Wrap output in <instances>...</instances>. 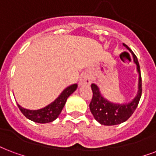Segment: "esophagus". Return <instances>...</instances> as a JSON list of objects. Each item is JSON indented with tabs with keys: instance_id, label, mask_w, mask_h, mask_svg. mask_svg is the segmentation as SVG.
Returning <instances> with one entry per match:
<instances>
[{
	"instance_id": "obj_1",
	"label": "esophagus",
	"mask_w": 156,
	"mask_h": 156,
	"mask_svg": "<svg viewBox=\"0 0 156 156\" xmlns=\"http://www.w3.org/2000/svg\"><path fill=\"white\" fill-rule=\"evenodd\" d=\"M92 83L91 81V78L87 74H84L79 80V85L83 86V85H89Z\"/></svg>"
}]
</instances>
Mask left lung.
I'll list each match as a JSON object with an SVG mask.
<instances>
[{
  "label": "left lung",
  "mask_w": 156,
  "mask_h": 156,
  "mask_svg": "<svg viewBox=\"0 0 156 156\" xmlns=\"http://www.w3.org/2000/svg\"><path fill=\"white\" fill-rule=\"evenodd\" d=\"M126 48L129 49L133 55L134 62L137 66V71L139 73V87L136 97L130 103L127 104H115L112 103L101 95L99 92V88L96 84L91 85L93 91V98L90 101L89 107L91 112L99 123L105 126H113L121 124L126 122L131 116L134 112L136 109L139 104L140 99L142 93V81H141V74L138 59L133 52L126 44H123Z\"/></svg>",
  "instance_id": "8db88e82"
}]
</instances>
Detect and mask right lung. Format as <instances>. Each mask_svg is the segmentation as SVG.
<instances>
[{
    "mask_svg": "<svg viewBox=\"0 0 156 156\" xmlns=\"http://www.w3.org/2000/svg\"><path fill=\"white\" fill-rule=\"evenodd\" d=\"M78 85L73 84L71 85L63 90V92L60 94V96L55 100L51 104L48 105L47 107H44L40 110H28L25 109L18 104V107L22 112L23 115L34 122L38 123H48L55 121L63 110L64 105L69 96L71 95L75 90L77 89Z\"/></svg>",
    "mask_w": 156,
    "mask_h": 156,
    "instance_id": "add662e5",
    "label": "right lung"
}]
</instances>
